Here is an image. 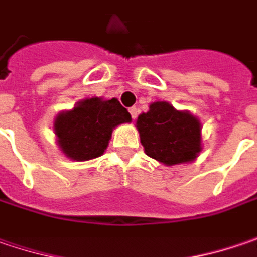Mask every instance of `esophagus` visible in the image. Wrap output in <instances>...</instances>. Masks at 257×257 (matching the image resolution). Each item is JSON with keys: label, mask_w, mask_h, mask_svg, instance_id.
I'll return each instance as SVG.
<instances>
[{"label": "esophagus", "mask_w": 257, "mask_h": 257, "mask_svg": "<svg viewBox=\"0 0 257 257\" xmlns=\"http://www.w3.org/2000/svg\"><path fill=\"white\" fill-rule=\"evenodd\" d=\"M129 113H131L132 119H137V116H138V109H137L135 106L129 107Z\"/></svg>", "instance_id": "obj_1"}]
</instances>
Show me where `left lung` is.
Segmentation results:
<instances>
[{
	"mask_svg": "<svg viewBox=\"0 0 257 257\" xmlns=\"http://www.w3.org/2000/svg\"><path fill=\"white\" fill-rule=\"evenodd\" d=\"M145 154L165 165L191 162L201 151V123L168 102H154L137 119Z\"/></svg>",
	"mask_w": 257,
	"mask_h": 257,
	"instance_id": "obj_1",
	"label": "left lung"
}]
</instances>
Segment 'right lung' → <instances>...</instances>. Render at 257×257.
<instances>
[{
	"label": "right lung",
	"mask_w": 257,
	"mask_h": 257,
	"mask_svg": "<svg viewBox=\"0 0 257 257\" xmlns=\"http://www.w3.org/2000/svg\"><path fill=\"white\" fill-rule=\"evenodd\" d=\"M131 120L128 110L115 97L110 100L90 97L79 102L72 110L60 112L53 128L67 158L89 161L105 152L113 128Z\"/></svg>",
	"instance_id": "obj_1"
}]
</instances>
